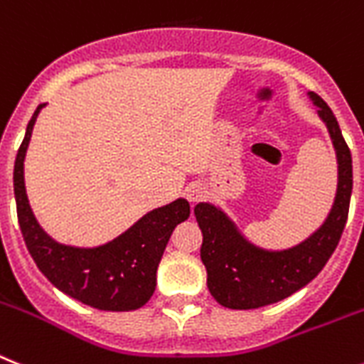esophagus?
<instances>
[{"label":"esophagus","mask_w":364,"mask_h":364,"mask_svg":"<svg viewBox=\"0 0 364 364\" xmlns=\"http://www.w3.org/2000/svg\"><path fill=\"white\" fill-rule=\"evenodd\" d=\"M187 196L191 201H200L201 198H203V188H201L200 185H191V187L187 188Z\"/></svg>","instance_id":"esophagus-1"}]
</instances>
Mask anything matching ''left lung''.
Instances as JSON below:
<instances>
[{
    "label": "left lung",
    "mask_w": 364,
    "mask_h": 364,
    "mask_svg": "<svg viewBox=\"0 0 364 364\" xmlns=\"http://www.w3.org/2000/svg\"><path fill=\"white\" fill-rule=\"evenodd\" d=\"M311 97L328 125L338 161L337 198L328 220L313 237L285 252H264L246 242L216 207H194L203 233L200 253L207 268V287L213 298L229 309H257L304 289L322 272L343 237L352 198V154L328 103L314 92Z\"/></svg>",
    "instance_id": "1"
}]
</instances>
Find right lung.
Instances as JSON below:
<instances>
[{
	"instance_id": "add662e5",
	"label": "right lung",
	"mask_w": 364,
	"mask_h": 364,
	"mask_svg": "<svg viewBox=\"0 0 364 364\" xmlns=\"http://www.w3.org/2000/svg\"><path fill=\"white\" fill-rule=\"evenodd\" d=\"M44 103L36 107L14 163V196L21 235L38 270L64 294L102 311H135L151 298L157 267L170 235L191 215L188 201L173 203L140 218L133 228L100 248H70L51 240L36 224L23 185V159L33 125Z\"/></svg>"
}]
</instances>
